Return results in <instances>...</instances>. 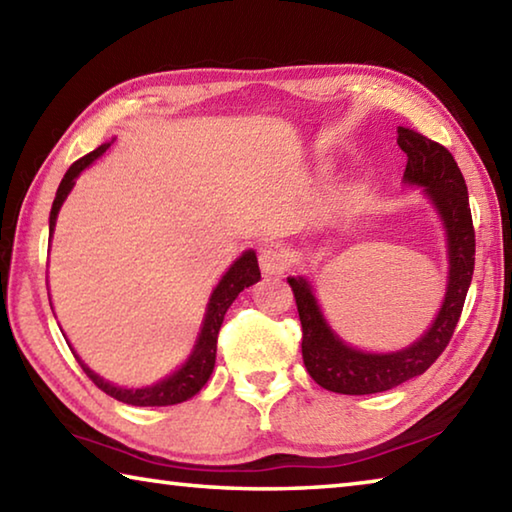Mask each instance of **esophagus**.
I'll return each instance as SVG.
<instances>
[{
  "label": "esophagus",
  "instance_id": "obj_1",
  "mask_svg": "<svg viewBox=\"0 0 512 512\" xmlns=\"http://www.w3.org/2000/svg\"><path fill=\"white\" fill-rule=\"evenodd\" d=\"M289 266V255L277 246H266L259 250V268L264 275H282Z\"/></svg>",
  "mask_w": 512,
  "mask_h": 512
}]
</instances>
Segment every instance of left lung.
Returning <instances> with one entry per match:
<instances>
[{"label":"left lung","instance_id":"1","mask_svg":"<svg viewBox=\"0 0 512 512\" xmlns=\"http://www.w3.org/2000/svg\"><path fill=\"white\" fill-rule=\"evenodd\" d=\"M397 144L406 153L404 180L424 187L447 232V291L431 327L409 348L372 354L343 343L320 311L305 277H289L302 325V361L318 386L343 395L384 393L422 375L452 341L474 273V225L465 178L443 144L411 128H397Z\"/></svg>","mask_w":512,"mask_h":512}]
</instances>
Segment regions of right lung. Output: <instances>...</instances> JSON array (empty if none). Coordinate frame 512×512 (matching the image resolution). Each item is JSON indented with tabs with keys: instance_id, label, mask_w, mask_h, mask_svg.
I'll list each match as a JSON object with an SVG mask.
<instances>
[{
	"instance_id": "1",
	"label": "right lung",
	"mask_w": 512,
	"mask_h": 512,
	"mask_svg": "<svg viewBox=\"0 0 512 512\" xmlns=\"http://www.w3.org/2000/svg\"><path fill=\"white\" fill-rule=\"evenodd\" d=\"M110 144H101L99 149H94L92 153L83 155L81 160H76L72 167L67 169L65 178L60 180L58 192L54 198V205H51V214H49V235L56 228V216L60 212V205L65 203L67 194L72 192V187L79 178V173L83 169H88L90 164L99 158V155L106 153ZM259 266H257V255L255 250H246L235 264H232L225 275L221 277V282L216 284V289L212 291L210 302H207V311L201 325V334H198L196 345L189 359L180 366L173 375L164 377L162 381L153 386H144V388H124V386H115L106 381L103 377H99L97 372H92L85 363L79 359V354L74 352V357L79 359L81 368L85 370L97 388H101L103 393L115 397V400L131 404V406H169V404H180L194 397L201 388L207 384L210 379L212 370H214V361H216V339H219V329L223 323V316L228 307L235 302V298L239 296L241 291L253 287L255 282H259Z\"/></svg>"
}]
</instances>
